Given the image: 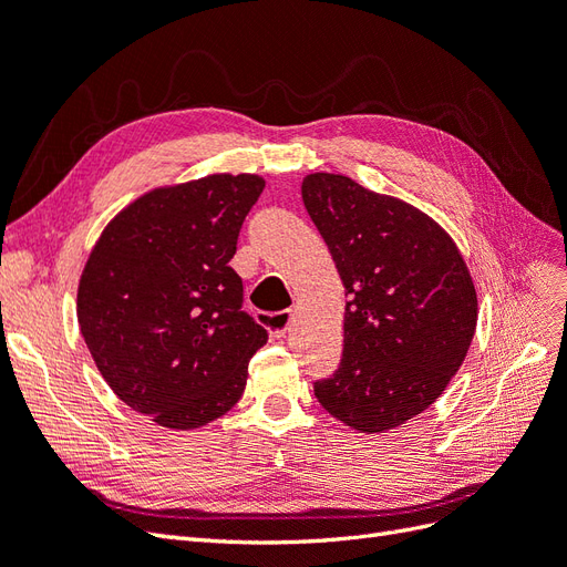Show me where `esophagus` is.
I'll use <instances>...</instances> for the list:
<instances>
[{
	"mask_svg": "<svg viewBox=\"0 0 567 567\" xmlns=\"http://www.w3.org/2000/svg\"><path fill=\"white\" fill-rule=\"evenodd\" d=\"M260 321H262V326H267L271 338L281 340V338L286 336V331H288V326H290V312H288V310H281V312H262V315H260Z\"/></svg>",
	"mask_w": 567,
	"mask_h": 567,
	"instance_id": "1",
	"label": "esophagus"
}]
</instances>
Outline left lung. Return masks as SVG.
<instances>
[{
  "label": "left lung",
  "instance_id": "8db88e82",
  "mask_svg": "<svg viewBox=\"0 0 567 567\" xmlns=\"http://www.w3.org/2000/svg\"><path fill=\"white\" fill-rule=\"evenodd\" d=\"M302 203L348 296L342 359L315 394L359 433L392 431L431 406L466 359L471 271L435 219L346 175H307Z\"/></svg>",
  "mask_w": 567,
  "mask_h": 567
}]
</instances>
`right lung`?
I'll return each instance as SVG.
<instances>
[{
    "mask_svg": "<svg viewBox=\"0 0 567 567\" xmlns=\"http://www.w3.org/2000/svg\"><path fill=\"white\" fill-rule=\"evenodd\" d=\"M262 188L257 175L153 188L109 221L82 269V338L117 398L158 425L227 414L267 342L229 267Z\"/></svg>",
    "mask_w": 567,
    "mask_h": 567,
    "instance_id": "add662e5",
    "label": "right lung"
}]
</instances>
